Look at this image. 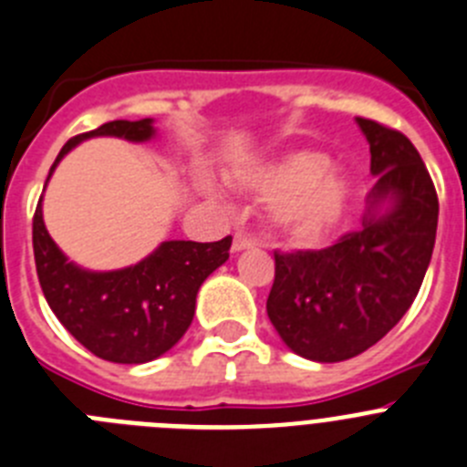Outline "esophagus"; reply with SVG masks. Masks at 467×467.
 Segmentation results:
<instances>
[{
    "label": "esophagus",
    "instance_id": "esophagus-1",
    "mask_svg": "<svg viewBox=\"0 0 467 467\" xmlns=\"http://www.w3.org/2000/svg\"><path fill=\"white\" fill-rule=\"evenodd\" d=\"M254 247V238L250 234H241L238 231L236 236H234V253H241V250H250Z\"/></svg>",
    "mask_w": 467,
    "mask_h": 467
}]
</instances>
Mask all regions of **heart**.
I'll return each mask as SVG.
<instances>
[{
	"instance_id": "obj_1",
	"label": "heart",
	"mask_w": 467,
	"mask_h": 467,
	"mask_svg": "<svg viewBox=\"0 0 467 467\" xmlns=\"http://www.w3.org/2000/svg\"><path fill=\"white\" fill-rule=\"evenodd\" d=\"M234 180L247 192L274 198L271 217L295 241L325 236L344 217L350 201L348 180L327 171V159L316 151H292L262 166L243 168ZM205 189L222 198L217 184H205Z\"/></svg>"
}]
</instances>
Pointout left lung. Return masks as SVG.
Returning <instances> with one entry per match:
<instances>
[{
	"mask_svg": "<svg viewBox=\"0 0 467 467\" xmlns=\"http://www.w3.org/2000/svg\"><path fill=\"white\" fill-rule=\"evenodd\" d=\"M358 126L377 175L362 229L323 250L274 253L266 313L287 348L316 362L348 360L381 341L414 304L435 247L440 203L416 147L372 119Z\"/></svg>",
	"mask_w": 467,
	"mask_h": 467,
	"instance_id": "left-lung-1",
	"label": "left lung"
}]
</instances>
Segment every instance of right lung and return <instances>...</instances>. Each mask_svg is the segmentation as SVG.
Listing matches in <instances>:
<instances>
[{
	"instance_id": "add662e5",
	"label": "right lung",
	"mask_w": 467,
	"mask_h": 467,
	"mask_svg": "<svg viewBox=\"0 0 467 467\" xmlns=\"http://www.w3.org/2000/svg\"><path fill=\"white\" fill-rule=\"evenodd\" d=\"M95 135L144 142L154 135V126L151 119L102 123L67 140L51 172L72 147ZM32 247L41 292L74 339L102 360L142 365L182 339L196 311L198 287L229 259L231 236L214 243L166 241L135 266L95 274L74 266L57 250L44 226L39 201L32 220Z\"/></svg>"
}]
</instances>
